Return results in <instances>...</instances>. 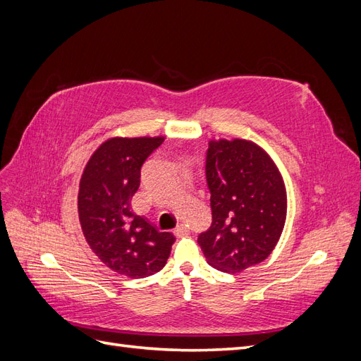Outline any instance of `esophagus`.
Returning a JSON list of instances; mask_svg holds the SVG:
<instances>
[{
  "instance_id": "esophagus-1",
  "label": "esophagus",
  "mask_w": 361,
  "mask_h": 361,
  "mask_svg": "<svg viewBox=\"0 0 361 361\" xmlns=\"http://www.w3.org/2000/svg\"><path fill=\"white\" fill-rule=\"evenodd\" d=\"M188 233H190V228L185 226V224H179L176 228H174V235H176L178 238L185 236V235H188Z\"/></svg>"
}]
</instances>
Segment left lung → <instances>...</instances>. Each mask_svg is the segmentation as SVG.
Here are the masks:
<instances>
[{"instance_id": "1", "label": "left lung", "mask_w": 361, "mask_h": 361, "mask_svg": "<svg viewBox=\"0 0 361 361\" xmlns=\"http://www.w3.org/2000/svg\"><path fill=\"white\" fill-rule=\"evenodd\" d=\"M212 224L197 243L218 271L241 272L264 262L286 221V188L267 152L248 140H212L206 152Z\"/></svg>"}]
</instances>
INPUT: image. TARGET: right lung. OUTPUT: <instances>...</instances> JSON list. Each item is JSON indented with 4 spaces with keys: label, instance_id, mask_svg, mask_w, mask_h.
Segmentation results:
<instances>
[{
    "label": "right lung",
    "instance_id": "add662e5",
    "mask_svg": "<svg viewBox=\"0 0 361 361\" xmlns=\"http://www.w3.org/2000/svg\"><path fill=\"white\" fill-rule=\"evenodd\" d=\"M164 137H114L96 149L80 180L78 215L93 253L117 274L143 279L167 264L174 238L130 209L140 173Z\"/></svg>",
    "mask_w": 361,
    "mask_h": 361
}]
</instances>
